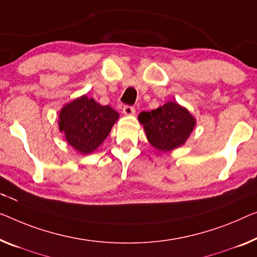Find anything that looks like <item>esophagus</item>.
<instances>
[{"mask_svg":"<svg viewBox=\"0 0 257 257\" xmlns=\"http://www.w3.org/2000/svg\"><path fill=\"white\" fill-rule=\"evenodd\" d=\"M122 112L125 115H134L135 114V107L134 106H123V108H122Z\"/></svg>","mask_w":257,"mask_h":257,"instance_id":"34e87169","label":"esophagus"}]
</instances>
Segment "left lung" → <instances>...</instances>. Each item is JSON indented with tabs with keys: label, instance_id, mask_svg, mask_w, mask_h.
<instances>
[{
	"label": "left lung",
	"instance_id": "1",
	"mask_svg": "<svg viewBox=\"0 0 257 257\" xmlns=\"http://www.w3.org/2000/svg\"><path fill=\"white\" fill-rule=\"evenodd\" d=\"M139 120L144 125L149 143L163 152L185 144L196 124L189 110L174 101H168L151 112H142Z\"/></svg>",
	"mask_w": 257,
	"mask_h": 257
}]
</instances>
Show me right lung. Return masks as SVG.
Listing matches in <instances>:
<instances>
[{
	"label": "right lung",
	"mask_w": 257,
	"mask_h": 257,
	"mask_svg": "<svg viewBox=\"0 0 257 257\" xmlns=\"http://www.w3.org/2000/svg\"><path fill=\"white\" fill-rule=\"evenodd\" d=\"M117 118L112 107L82 95L60 110L59 128L72 148L89 155L105 141Z\"/></svg>",
	"instance_id": "add662e5"
}]
</instances>
